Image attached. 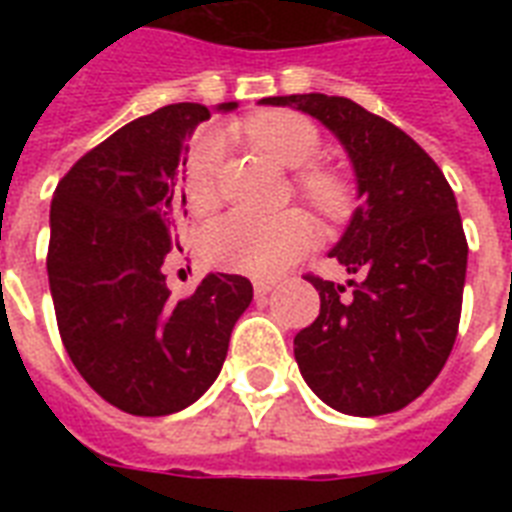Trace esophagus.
I'll list each match as a JSON object with an SVG mask.
<instances>
[{"instance_id": "1", "label": "esophagus", "mask_w": 512, "mask_h": 512, "mask_svg": "<svg viewBox=\"0 0 512 512\" xmlns=\"http://www.w3.org/2000/svg\"><path fill=\"white\" fill-rule=\"evenodd\" d=\"M273 287H276V281H271V279H257V281H255V295H257V297L271 295Z\"/></svg>"}]
</instances>
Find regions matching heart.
<instances>
[{"instance_id": "heart-1", "label": "heart", "mask_w": 512, "mask_h": 512, "mask_svg": "<svg viewBox=\"0 0 512 512\" xmlns=\"http://www.w3.org/2000/svg\"><path fill=\"white\" fill-rule=\"evenodd\" d=\"M252 146L260 148L287 170H300L295 185L305 201L321 215L342 217L350 207V185L340 172L313 164L321 156L319 124L295 111H268L244 124ZM225 140L220 132H201L183 159L185 204L204 215L220 204V170H223ZM316 239V225L303 209H287L281 215L257 217L231 212L201 233V257L215 268L247 273L257 279L279 276L295 263Z\"/></svg>"}]
</instances>
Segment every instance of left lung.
Returning a JSON list of instances; mask_svg holds the SVG:
<instances>
[{"instance_id": "obj_1", "label": "left lung", "mask_w": 512, "mask_h": 512, "mask_svg": "<svg viewBox=\"0 0 512 512\" xmlns=\"http://www.w3.org/2000/svg\"><path fill=\"white\" fill-rule=\"evenodd\" d=\"M319 119L348 151L361 207L329 252L348 287L308 273L321 297L295 358L316 396L342 414L377 417L412 404L457 340L468 241L438 164L388 119L337 95L263 98Z\"/></svg>"}]
</instances>
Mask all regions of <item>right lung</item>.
<instances>
[{
  "mask_svg": "<svg viewBox=\"0 0 512 512\" xmlns=\"http://www.w3.org/2000/svg\"><path fill=\"white\" fill-rule=\"evenodd\" d=\"M204 119L207 106L175 103L124 124L52 196L47 276L60 340L98 396L138 417L191 406L252 303L236 273H209L180 300L167 289L164 263L183 252V143Z\"/></svg>",
  "mask_w": 512,
  "mask_h": 512,
  "instance_id": "add662e5",
  "label": "right lung"
}]
</instances>
